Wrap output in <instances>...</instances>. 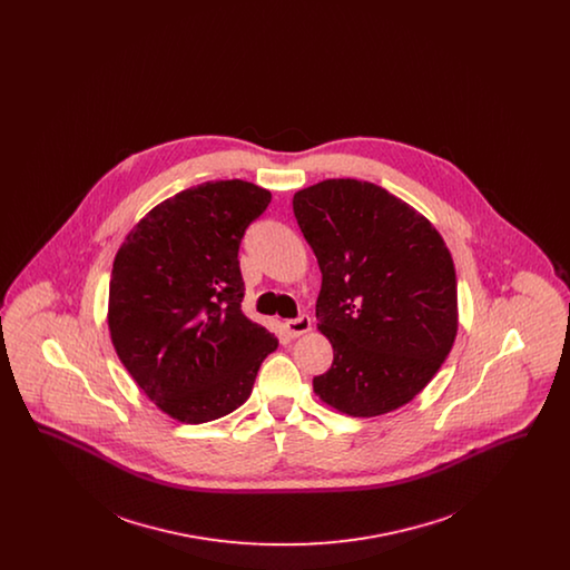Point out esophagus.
<instances>
[{"mask_svg":"<svg viewBox=\"0 0 570 570\" xmlns=\"http://www.w3.org/2000/svg\"><path fill=\"white\" fill-rule=\"evenodd\" d=\"M284 328H286V333H288L291 337H301V335L309 333L312 321H309V316H298L295 321H286Z\"/></svg>","mask_w":570,"mask_h":570,"instance_id":"esophagus-1","label":"esophagus"}]
</instances>
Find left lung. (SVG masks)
<instances>
[{"label":"left lung","instance_id":"obj_1","mask_svg":"<svg viewBox=\"0 0 570 570\" xmlns=\"http://www.w3.org/2000/svg\"><path fill=\"white\" fill-rule=\"evenodd\" d=\"M293 209L323 273L316 321L333 346L314 393L354 419L406 406L458 337V277L442 235L402 198L358 179L298 190Z\"/></svg>","mask_w":570,"mask_h":570}]
</instances>
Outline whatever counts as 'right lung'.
Segmentation results:
<instances>
[{
	"mask_svg": "<svg viewBox=\"0 0 570 570\" xmlns=\"http://www.w3.org/2000/svg\"><path fill=\"white\" fill-rule=\"evenodd\" d=\"M272 191L207 181L156 205L119 245L109 286L110 342L156 406L188 425L252 395L277 337L242 312L239 244Z\"/></svg>",
	"mask_w": 570,
	"mask_h": 570,
	"instance_id": "right-lung-1",
	"label": "right lung"
}]
</instances>
